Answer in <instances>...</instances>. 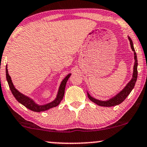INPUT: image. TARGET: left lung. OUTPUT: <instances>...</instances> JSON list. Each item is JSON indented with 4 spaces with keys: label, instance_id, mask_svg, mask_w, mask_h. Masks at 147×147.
<instances>
[{
    "label": "left lung",
    "instance_id": "left-lung-1",
    "mask_svg": "<svg viewBox=\"0 0 147 147\" xmlns=\"http://www.w3.org/2000/svg\"><path fill=\"white\" fill-rule=\"evenodd\" d=\"M128 39H129L130 42V46H131V48L132 51H134V71H133V75H132V78L129 82L127 83V84L125 86L123 89L121 90L119 93L117 94L115 96L112 97V98H110L108 100L106 101H101L97 99L94 97H92L91 95L88 93L87 91V95L88 97L91 101L95 103V104H97L98 106H104V107H111V106H115L117 105H119L121 104V103L125 99H126V97L129 95V93H131V91L134 87L136 82L137 80V77H138V59H137V55L136 53V51L134 48L133 42L131 38L128 37Z\"/></svg>",
    "mask_w": 147,
    "mask_h": 147
}]
</instances>
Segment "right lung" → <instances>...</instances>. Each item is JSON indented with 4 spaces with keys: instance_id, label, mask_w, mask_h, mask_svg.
Listing matches in <instances>:
<instances>
[{
    "instance_id": "obj_1",
    "label": "right lung",
    "mask_w": 147,
    "mask_h": 147,
    "mask_svg": "<svg viewBox=\"0 0 147 147\" xmlns=\"http://www.w3.org/2000/svg\"><path fill=\"white\" fill-rule=\"evenodd\" d=\"M71 76V74H68L64 79L63 80L62 82H61L60 86L59 88V90H58V93L57 95L56 98L54 99L53 101L51 102L48 103L46 104L43 105H39L37 103L35 102V101L33 99L30 98L28 96L24 95L19 90H18L14 86L13 84L11 78L10 76L9 75L8 73V69H7V65H6V78L8 82L9 86L11 91L14 97L16 99L18 102L20 103L21 104H22L23 106H24L26 108H28L32 111L37 112H40L43 111H46L47 110L50 109L52 108H54V107L57 106L58 105H59L61 101H62L63 98V96L65 94V86H66L67 82L68 79Z\"/></svg>"
}]
</instances>
